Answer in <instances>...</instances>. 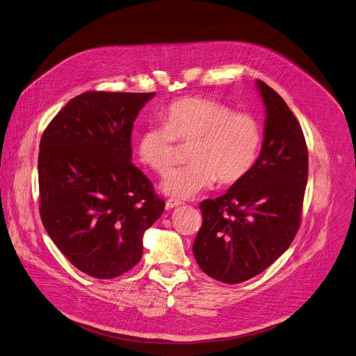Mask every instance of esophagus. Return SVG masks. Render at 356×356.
<instances>
[{
  "label": "esophagus",
  "mask_w": 356,
  "mask_h": 356,
  "mask_svg": "<svg viewBox=\"0 0 356 356\" xmlns=\"http://www.w3.org/2000/svg\"><path fill=\"white\" fill-rule=\"evenodd\" d=\"M183 203L180 200H176V199H169L168 202H165V209L170 210V209H175V207H179L181 206Z\"/></svg>",
  "instance_id": "obj_1"
}]
</instances>
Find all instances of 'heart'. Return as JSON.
Masks as SVG:
<instances>
[{"instance_id":"b5f03b06","label":"heart","mask_w":356,"mask_h":356,"mask_svg":"<svg viewBox=\"0 0 356 356\" xmlns=\"http://www.w3.org/2000/svg\"><path fill=\"white\" fill-rule=\"evenodd\" d=\"M163 122L150 124L138 137L137 153L160 176L176 163V140L193 143L188 160L193 164L175 170L161 191L175 199H192L219 180L232 186L243 180L256 163L262 131L256 118L218 100L187 96L163 111Z\"/></svg>"}]
</instances>
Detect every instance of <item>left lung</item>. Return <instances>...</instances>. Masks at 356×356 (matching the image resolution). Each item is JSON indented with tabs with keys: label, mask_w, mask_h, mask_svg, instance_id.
<instances>
[{
	"label": "left lung",
	"mask_w": 356,
	"mask_h": 356,
	"mask_svg": "<svg viewBox=\"0 0 356 356\" xmlns=\"http://www.w3.org/2000/svg\"><path fill=\"white\" fill-rule=\"evenodd\" d=\"M266 108L262 150L229 191L200 203L193 243L200 269L223 283H242L285 252L300 225L307 181V147L296 117L279 94L256 81Z\"/></svg>",
	"instance_id": "left-lung-1"
}]
</instances>
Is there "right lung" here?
<instances>
[{
  "label": "right lung",
  "mask_w": 356,
  "mask_h": 356,
  "mask_svg": "<svg viewBox=\"0 0 356 356\" xmlns=\"http://www.w3.org/2000/svg\"><path fill=\"white\" fill-rule=\"evenodd\" d=\"M156 92L87 91L70 100L40 141L42 225L79 270L113 279L134 268L164 200L131 163L138 111Z\"/></svg>",
  "instance_id": "obj_1"
}]
</instances>
